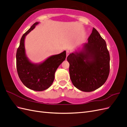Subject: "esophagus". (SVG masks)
Here are the masks:
<instances>
[{"mask_svg": "<svg viewBox=\"0 0 127 127\" xmlns=\"http://www.w3.org/2000/svg\"><path fill=\"white\" fill-rule=\"evenodd\" d=\"M70 54V52H69V51H68V50H67V51H66V57L68 56V55H69V54Z\"/></svg>", "mask_w": 127, "mask_h": 127, "instance_id": "34e87169", "label": "esophagus"}]
</instances>
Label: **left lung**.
Instances as JSON below:
<instances>
[{
	"label": "left lung",
	"mask_w": 127,
	"mask_h": 127,
	"mask_svg": "<svg viewBox=\"0 0 127 127\" xmlns=\"http://www.w3.org/2000/svg\"><path fill=\"white\" fill-rule=\"evenodd\" d=\"M88 43L67 57L72 84L82 92H90L100 87L110 72V54L105 41L93 28Z\"/></svg>",
	"instance_id": "left-lung-1"
}]
</instances>
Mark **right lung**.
Listing matches in <instances>:
<instances>
[{
    "instance_id": "right-lung-1",
    "label": "right lung",
    "mask_w": 127,
    "mask_h": 127,
    "mask_svg": "<svg viewBox=\"0 0 127 127\" xmlns=\"http://www.w3.org/2000/svg\"><path fill=\"white\" fill-rule=\"evenodd\" d=\"M39 23H34L22 35L16 58L17 71L21 81L27 88L39 92L48 89L52 85L56 70L65 60L66 51L50 56L39 63H32L29 60L25 52V38Z\"/></svg>"
}]
</instances>
